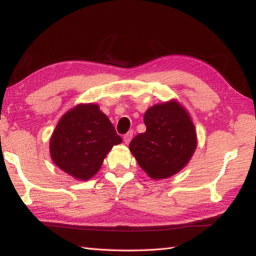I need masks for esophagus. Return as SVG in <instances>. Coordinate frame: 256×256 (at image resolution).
<instances>
[{
	"mask_svg": "<svg viewBox=\"0 0 256 256\" xmlns=\"http://www.w3.org/2000/svg\"><path fill=\"white\" fill-rule=\"evenodd\" d=\"M132 136H133V132H132V131H130V132H128L126 134H125L124 138H123V140H124L125 144H130V141H131Z\"/></svg>",
	"mask_w": 256,
	"mask_h": 256,
	"instance_id": "esophagus-1",
	"label": "esophagus"
}]
</instances>
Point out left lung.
Segmentation results:
<instances>
[{"label": "left lung", "instance_id": "8db88e82", "mask_svg": "<svg viewBox=\"0 0 256 256\" xmlns=\"http://www.w3.org/2000/svg\"><path fill=\"white\" fill-rule=\"evenodd\" d=\"M146 131L130 142L138 166L151 178H167L183 168L196 148V128L178 102L154 105L144 114Z\"/></svg>", "mask_w": 256, "mask_h": 256}]
</instances>
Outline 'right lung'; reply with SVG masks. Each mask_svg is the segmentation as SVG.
I'll return each mask as SVG.
<instances>
[{"label": "right lung", "mask_w": 256, "mask_h": 256, "mask_svg": "<svg viewBox=\"0 0 256 256\" xmlns=\"http://www.w3.org/2000/svg\"><path fill=\"white\" fill-rule=\"evenodd\" d=\"M122 142L98 105H78L68 112L50 138V157L60 170L86 180L102 167L110 150Z\"/></svg>", "instance_id": "right-lung-1"}]
</instances>
